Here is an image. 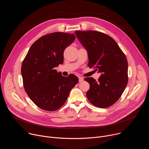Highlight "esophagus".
Wrapping results in <instances>:
<instances>
[{"mask_svg": "<svg viewBox=\"0 0 149 149\" xmlns=\"http://www.w3.org/2000/svg\"><path fill=\"white\" fill-rule=\"evenodd\" d=\"M78 79H79V82H82L84 81V78L81 77H78Z\"/></svg>", "mask_w": 149, "mask_h": 149, "instance_id": "esophagus-1", "label": "esophagus"}]
</instances>
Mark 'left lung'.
I'll use <instances>...</instances> for the list:
<instances>
[{"instance_id": "left-lung-1", "label": "left lung", "mask_w": 149, "mask_h": 149, "mask_svg": "<svg viewBox=\"0 0 149 149\" xmlns=\"http://www.w3.org/2000/svg\"><path fill=\"white\" fill-rule=\"evenodd\" d=\"M76 36L88 52L90 68L101 73L97 81L85 78L90 84L87 97L95 107L107 108L121 96L128 82V63L117 42L110 36L94 31H75Z\"/></svg>"}]
</instances>
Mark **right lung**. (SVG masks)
Segmentation results:
<instances>
[{"mask_svg": "<svg viewBox=\"0 0 149 149\" xmlns=\"http://www.w3.org/2000/svg\"><path fill=\"white\" fill-rule=\"evenodd\" d=\"M75 39L74 33L44 35L32 44L23 61L21 74L25 90L42 110L53 111L59 109L78 82L75 75L65 77L55 70L63 63V52Z\"/></svg>", "mask_w": 149, "mask_h": 149, "instance_id": "1", "label": "right lung"}]
</instances>
